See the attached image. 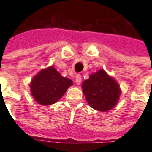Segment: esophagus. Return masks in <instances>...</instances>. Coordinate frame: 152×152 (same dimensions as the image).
I'll return each instance as SVG.
<instances>
[{"instance_id": "34e87169", "label": "esophagus", "mask_w": 152, "mask_h": 152, "mask_svg": "<svg viewBox=\"0 0 152 152\" xmlns=\"http://www.w3.org/2000/svg\"><path fill=\"white\" fill-rule=\"evenodd\" d=\"M81 80H82L81 76H80V75H77V76H76V80H75L76 85H80V84L81 83Z\"/></svg>"}]
</instances>
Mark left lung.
Instances as JSON below:
<instances>
[{
  "mask_svg": "<svg viewBox=\"0 0 152 152\" xmlns=\"http://www.w3.org/2000/svg\"><path fill=\"white\" fill-rule=\"evenodd\" d=\"M82 90L89 105L99 112L113 108L121 94L118 83L102 69L82 83Z\"/></svg>",
  "mask_w": 152,
  "mask_h": 152,
  "instance_id": "obj_1",
  "label": "left lung"
}]
</instances>
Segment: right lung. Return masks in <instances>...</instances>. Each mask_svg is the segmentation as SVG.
I'll return each mask as SVG.
<instances>
[{
    "instance_id": "right-lung-1",
    "label": "right lung",
    "mask_w": 152,
    "mask_h": 152,
    "mask_svg": "<svg viewBox=\"0 0 152 152\" xmlns=\"http://www.w3.org/2000/svg\"><path fill=\"white\" fill-rule=\"evenodd\" d=\"M73 85L72 80L61 76L54 66L40 71L31 80V95L39 104L51 105L58 101Z\"/></svg>"
}]
</instances>
